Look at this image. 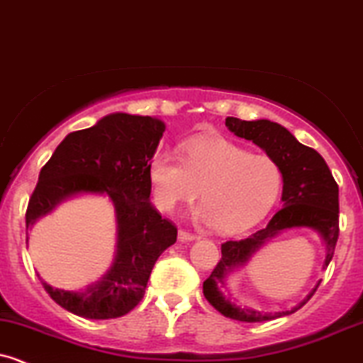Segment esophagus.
Here are the masks:
<instances>
[{"label":"esophagus","mask_w":363,"mask_h":363,"mask_svg":"<svg viewBox=\"0 0 363 363\" xmlns=\"http://www.w3.org/2000/svg\"><path fill=\"white\" fill-rule=\"evenodd\" d=\"M177 238H179V242H193V240H196V236L191 235V233L184 231V230H179Z\"/></svg>","instance_id":"1"}]
</instances>
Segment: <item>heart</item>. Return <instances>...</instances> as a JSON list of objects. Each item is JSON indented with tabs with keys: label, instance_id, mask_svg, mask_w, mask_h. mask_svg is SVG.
I'll list each match as a JSON object with an SVG mask.
<instances>
[{
	"label": "heart",
	"instance_id": "heart-1",
	"mask_svg": "<svg viewBox=\"0 0 363 363\" xmlns=\"http://www.w3.org/2000/svg\"><path fill=\"white\" fill-rule=\"evenodd\" d=\"M152 196L162 211L172 212L194 200L203 203L194 217L235 235L261 223L280 196L284 175L272 158L223 139L198 137L184 146V158L170 150L151 156L147 167Z\"/></svg>",
	"mask_w": 363,
	"mask_h": 363
}]
</instances>
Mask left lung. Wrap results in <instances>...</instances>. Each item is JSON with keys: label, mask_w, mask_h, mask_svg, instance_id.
I'll return each mask as SVG.
<instances>
[{"label": "left lung", "mask_w": 363, "mask_h": 363, "mask_svg": "<svg viewBox=\"0 0 363 363\" xmlns=\"http://www.w3.org/2000/svg\"><path fill=\"white\" fill-rule=\"evenodd\" d=\"M226 127L236 137L252 140L280 167L284 175V207L274 213L268 226L249 238L223 243V257L211 277L203 281V296L220 315L228 318L249 323L266 322L301 310L315 294L320 281L299 304L291 310L274 313L259 311L250 306L242 308L240 304L231 303L230 297L224 296L220 289H226L228 277L235 269L245 266L266 242L292 228H308L318 233L325 247V261L322 266L325 269L333 259L339 236V188L325 160L315 150L301 144L280 123L269 120L245 121L240 118H226Z\"/></svg>", "instance_id": "1"}]
</instances>
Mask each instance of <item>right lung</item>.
<instances>
[{"label":"right lung","instance_id":"obj_1","mask_svg":"<svg viewBox=\"0 0 363 363\" xmlns=\"http://www.w3.org/2000/svg\"><path fill=\"white\" fill-rule=\"evenodd\" d=\"M163 132L158 118L111 113L94 127L67 133L40 172L26 212L29 230L82 194L108 196L116 216V250L101 280L82 292L41 280L52 299L72 315L108 320L132 311L144 297L156 259L177 240V228L162 219L150 200L147 167Z\"/></svg>","mask_w":363,"mask_h":363}]
</instances>
